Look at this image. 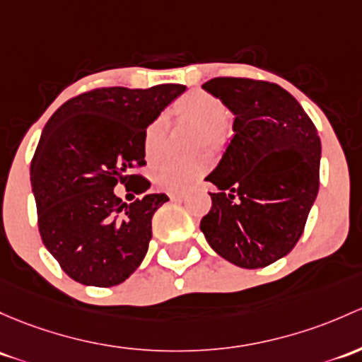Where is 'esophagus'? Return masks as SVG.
Returning <instances> with one entry per match:
<instances>
[{"mask_svg":"<svg viewBox=\"0 0 362 362\" xmlns=\"http://www.w3.org/2000/svg\"><path fill=\"white\" fill-rule=\"evenodd\" d=\"M168 197L171 201H178L182 199V192H168Z\"/></svg>","mask_w":362,"mask_h":362,"instance_id":"esophagus-1","label":"esophagus"}]
</instances>
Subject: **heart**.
I'll return each mask as SVG.
<instances>
[{"instance_id":"1","label":"heart","mask_w":362,"mask_h":362,"mask_svg":"<svg viewBox=\"0 0 362 362\" xmlns=\"http://www.w3.org/2000/svg\"><path fill=\"white\" fill-rule=\"evenodd\" d=\"M171 116L182 123L199 127V144L220 146L226 136V123L230 112L227 105L215 95L203 90H194L182 95L171 107ZM166 124L163 117L152 121L144 132V152L149 161L161 156L165 142ZM210 161L206 158L196 159H165L152 168V180L170 192H184L191 189L201 175L206 173Z\"/></svg>"}]
</instances>
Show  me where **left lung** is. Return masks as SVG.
Instances as JSON below:
<instances>
[{
    "mask_svg": "<svg viewBox=\"0 0 362 362\" xmlns=\"http://www.w3.org/2000/svg\"><path fill=\"white\" fill-rule=\"evenodd\" d=\"M203 88L234 112V136L206 177L218 191L201 230L220 257L262 269L295 248L319 191L321 140L276 83L213 78Z\"/></svg>",
    "mask_w": 362,
    "mask_h": 362,
    "instance_id": "left-lung-1",
    "label": "left lung"
}]
</instances>
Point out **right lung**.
<instances>
[{
  "instance_id": "add662e5",
  "label": "right lung",
  "mask_w": 362,
  "mask_h": 362,
  "mask_svg": "<svg viewBox=\"0 0 362 362\" xmlns=\"http://www.w3.org/2000/svg\"><path fill=\"white\" fill-rule=\"evenodd\" d=\"M185 90L102 86L60 105L45 124L30 161V185L43 245L60 269L86 286L109 288L130 277L146 257L152 215L168 201L147 194L127 204L114 194L146 192L144 132Z\"/></svg>"
}]
</instances>
